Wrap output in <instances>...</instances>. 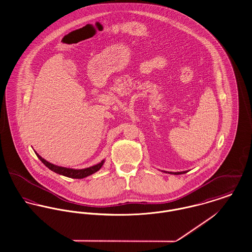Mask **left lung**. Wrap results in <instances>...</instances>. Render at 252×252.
Listing matches in <instances>:
<instances>
[{"mask_svg":"<svg viewBox=\"0 0 252 252\" xmlns=\"http://www.w3.org/2000/svg\"><path fill=\"white\" fill-rule=\"evenodd\" d=\"M187 171H185V172H176V173H170V174H174V175H181V174H185V173H186Z\"/></svg>","mask_w":252,"mask_h":252,"instance_id":"1","label":"left lung"}]
</instances>
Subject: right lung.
Here are the masks:
<instances>
[{"label": "right lung", "mask_w": 252, "mask_h": 252, "mask_svg": "<svg viewBox=\"0 0 252 252\" xmlns=\"http://www.w3.org/2000/svg\"><path fill=\"white\" fill-rule=\"evenodd\" d=\"M38 158L47 166L48 168H50L51 171L57 173V174H60V175H63L65 177L67 178H71V179H83L86 178L95 172H97L101 166L103 165L104 163V160H102L101 162H99L98 164L96 165H94L92 167L86 168V169H80V170H77V169H70V168L61 167V166H57V165H54L52 163H50L49 161H47L46 159H44L41 156H39L37 153H36Z\"/></svg>", "instance_id": "obj_1"}]
</instances>
